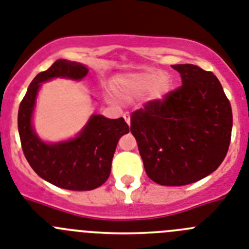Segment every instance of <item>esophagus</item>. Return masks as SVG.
Segmentation results:
<instances>
[{
	"label": "esophagus",
	"mask_w": 249,
	"mask_h": 249,
	"mask_svg": "<svg viewBox=\"0 0 249 249\" xmlns=\"http://www.w3.org/2000/svg\"><path fill=\"white\" fill-rule=\"evenodd\" d=\"M123 118H124V121L127 122V124L129 126V123H131V116H129L128 112H126V113H123Z\"/></svg>",
	"instance_id": "1"
}]
</instances>
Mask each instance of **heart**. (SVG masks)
I'll return each instance as SVG.
<instances>
[{
	"instance_id": "b5f03b06",
	"label": "heart",
	"mask_w": 249,
	"mask_h": 249,
	"mask_svg": "<svg viewBox=\"0 0 249 249\" xmlns=\"http://www.w3.org/2000/svg\"><path fill=\"white\" fill-rule=\"evenodd\" d=\"M110 103H132L147 94L152 102H161L171 90V82L161 70L148 69L135 73H122L114 75L108 86Z\"/></svg>"
}]
</instances>
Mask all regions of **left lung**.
<instances>
[{"instance_id": "left-lung-1", "label": "left lung", "mask_w": 249, "mask_h": 249, "mask_svg": "<svg viewBox=\"0 0 249 249\" xmlns=\"http://www.w3.org/2000/svg\"><path fill=\"white\" fill-rule=\"evenodd\" d=\"M182 86L131 116L146 174L167 186L188 185L215 171L231 143L233 116L222 84L193 64L171 65Z\"/></svg>"}]
</instances>
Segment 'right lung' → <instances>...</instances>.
<instances>
[{
	"instance_id": "obj_1",
	"label": "right lung",
	"mask_w": 249,
	"mask_h": 249,
	"mask_svg": "<svg viewBox=\"0 0 249 249\" xmlns=\"http://www.w3.org/2000/svg\"><path fill=\"white\" fill-rule=\"evenodd\" d=\"M87 74L86 65L59 59L34 78L18 108V133L27 162L40 178L68 190H93L107 181L118 140L129 132L123 118L93 114L84 128L68 141L48 143L36 135L33 114L41 83L54 78L80 80Z\"/></svg>"
}]
</instances>
